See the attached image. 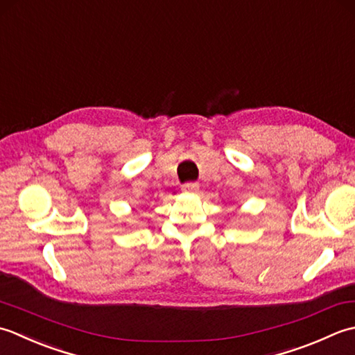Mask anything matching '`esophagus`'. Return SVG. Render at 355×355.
<instances>
[{"label": "esophagus", "mask_w": 355, "mask_h": 355, "mask_svg": "<svg viewBox=\"0 0 355 355\" xmlns=\"http://www.w3.org/2000/svg\"><path fill=\"white\" fill-rule=\"evenodd\" d=\"M198 190H199L198 182H188L182 187V191H185V193H196Z\"/></svg>", "instance_id": "1"}]
</instances>
